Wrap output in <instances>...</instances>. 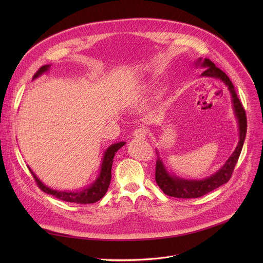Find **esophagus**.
<instances>
[{"label": "esophagus", "instance_id": "34e87169", "mask_svg": "<svg viewBox=\"0 0 263 263\" xmlns=\"http://www.w3.org/2000/svg\"><path fill=\"white\" fill-rule=\"evenodd\" d=\"M145 130L143 128H137L133 132V137L137 139H144L145 138Z\"/></svg>", "mask_w": 263, "mask_h": 263}]
</instances>
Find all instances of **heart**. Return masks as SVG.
<instances>
[{
	"label": "heart",
	"mask_w": 263,
	"mask_h": 263,
	"mask_svg": "<svg viewBox=\"0 0 263 263\" xmlns=\"http://www.w3.org/2000/svg\"><path fill=\"white\" fill-rule=\"evenodd\" d=\"M143 86L141 85V86H139L138 88H136V90H135V92H134V95H133V97H131L130 99H129V103H133L134 101H135V98L137 97V96H139V93H141L142 92V90H143Z\"/></svg>",
	"instance_id": "b5f03b06"
}]
</instances>
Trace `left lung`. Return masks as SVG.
<instances>
[{"label":"left lung","instance_id":"1","mask_svg":"<svg viewBox=\"0 0 263 263\" xmlns=\"http://www.w3.org/2000/svg\"><path fill=\"white\" fill-rule=\"evenodd\" d=\"M195 64H196V67L201 66L204 68V71L201 73V77H210V78L218 79L228 87V90L230 91V95H231V102L234 110V116L237 120L239 139H238V143L236 145L235 151L232 153L229 159L224 162V164L216 173L202 180L184 179L170 173L166 166L164 165L163 160L160 157L159 151L157 149L156 151L157 161H156V173H155L156 182L165 195L174 198H179V199L200 198L216 190L220 185L227 183L232 176L235 164L241 153L242 145L246 139V133H247L246 111L239 99L237 98L236 91L229 77L221 69L216 67L212 61H210L207 58L205 59L199 58L197 59Z\"/></svg>","mask_w":263,"mask_h":263}]
</instances>
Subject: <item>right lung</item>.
Wrapping results in <instances>:
<instances>
[{
    "label": "right lung",
    "mask_w": 263,
    "mask_h": 263,
    "mask_svg": "<svg viewBox=\"0 0 263 263\" xmlns=\"http://www.w3.org/2000/svg\"><path fill=\"white\" fill-rule=\"evenodd\" d=\"M51 67V64H47L42 66L39 70L36 71L34 74L33 80L39 78L47 71H49ZM126 142L120 141L117 143H112L110 146L106 148V151L103 155L102 158V163H101V168L99 172V175L97 179L88 186L84 187V189L80 191H57L53 190L51 187H48L46 184H44L37 176L33 173V171L28 166L29 171L31 172L32 176L34 177L37 185L40 186V189L45 192L48 195H51L59 200L69 202V203H77V204H91L96 203L99 200H101L105 194L108 191V187L111 181V168H112V163H114V158L117 154L119 149L125 145Z\"/></svg>",
    "instance_id": "obj_1"
}]
</instances>
